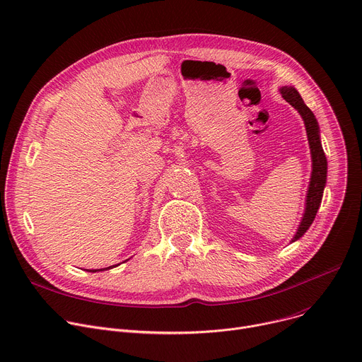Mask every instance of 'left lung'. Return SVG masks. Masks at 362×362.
Instances as JSON below:
<instances>
[{
  "label": "left lung",
  "mask_w": 362,
  "mask_h": 362,
  "mask_svg": "<svg viewBox=\"0 0 362 362\" xmlns=\"http://www.w3.org/2000/svg\"><path fill=\"white\" fill-rule=\"evenodd\" d=\"M278 91H280L283 98L291 107H294L298 111V115L301 116V119L304 122L305 133H308V141H309L310 155H312V175H310L308 194H305V207H304V213H303L300 225L297 228V232L291 239V242H296L312 226L313 220L316 217V213L320 207L323 189L326 187L327 160H326V156H325V152L322 148V142H320L319 123H317L315 115L312 113V110L304 104L301 95L298 94V91L294 87L284 86Z\"/></svg>",
  "instance_id": "left-lung-1"
}]
</instances>
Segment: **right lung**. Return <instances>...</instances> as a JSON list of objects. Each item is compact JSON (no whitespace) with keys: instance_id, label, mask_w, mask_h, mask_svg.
<instances>
[{"instance_id":"right-lung-1","label":"right lung","mask_w":362,"mask_h":362,"mask_svg":"<svg viewBox=\"0 0 362 362\" xmlns=\"http://www.w3.org/2000/svg\"><path fill=\"white\" fill-rule=\"evenodd\" d=\"M117 265H120V264H117ZM117 265H111V267H107V268H103V269H91V272H97V271H104V269H111V268H115V267H117Z\"/></svg>"}]
</instances>
